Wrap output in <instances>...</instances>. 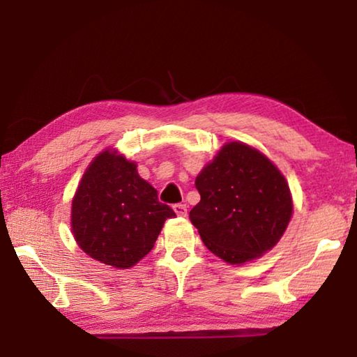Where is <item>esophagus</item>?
<instances>
[{
  "mask_svg": "<svg viewBox=\"0 0 357 357\" xmlns=\"http://www.w3.org/2000/svg\"><path fill=\"white\" fill-rule=\"evenodd\" d=\"M173 211H174V213H176V215H179V217H185V215H187V206H185V204H174Z\"/></svg>",
  "mask_w": 357,
  "mask_h": 357,
  "instance_id": "34e87169",
  "label": "esophagus"
}]
</instances>
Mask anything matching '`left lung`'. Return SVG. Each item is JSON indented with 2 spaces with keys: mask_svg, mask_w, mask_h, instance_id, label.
<instances>
[{
  "mask_svg": "<svg viewBox=\"0 0 357 357\" xmlns=\"http://www.w3.org/2000/svg\"><path fill=\"white\" fill-rule=\"evenodd\" d=\"M202 200L190 222L203 244L228 264L263 257L279 243L293 215L282 172L261 151L243 142L223 144L195 179Z\"/></svg>",
  "mask_w": 357,
  "mask_h": 357,
  "instance_id": "left-lung-1",
  "label": "left lung"
}]
</instances>
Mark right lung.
I'll return each mask as SVG.
<instances>
[{
  "label": "right lung",
  "instance_id": "1",
  "mask_svg": "<svg viewBox=\"0 0 357 357\" xmlns=\"http://www.w3.org/2000/svg\"><path fill=\"white\" fill-rule=\"evenodd\" d=\"M174 215L138 174L135 162L107 148L83 173L72 198L70 228L86 255L129 269L153 250L165 220Z\"/></svg>",
  "mask_w": 357,
  "mask_h": 357
}]
</instances>
